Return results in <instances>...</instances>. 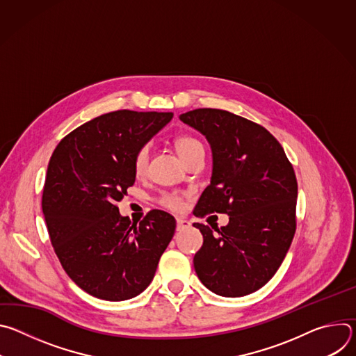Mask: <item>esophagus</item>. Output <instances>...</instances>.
Returning <instances> with one entry per match:
<instances>
[{"instance_id":"obj_1","label":"esophagus","mask_w":356,"mask_h":356,"mask_svg":"<svg viewBox=\"0 0 356 356\" xmlns=\"http://www.w3.org/2000/svg\"><path fill=\"white\" fill-rule=\"evenodd\" d=\"M176 224H177V231H181V229H186L190 227V222L186 220V218H176Z\"/></svg>"}]
</instances>
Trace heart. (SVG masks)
Segmentation results:
<instances>
[{
    "label": "heart",
    "instance_id": "1",
    "mask_svg": "<svg viewBox=\"0 0 356 356\" xmlns=\"http://www.w3.org/2000/svg\"><path fill=\"white\" fill-rule=\"evenodd\" d=\"M198 146H201V143L197 139L190 138V136H180L176 139V150L181 159L184 156H187L191 150H194ZM147 161H149V147L143 146L136 152V155L134 158V169L138 176L145 173ZM162 202H163V206H166L172 210H179L181 207V200L177 195H166V197H163Z\"/></svg>",
    "mask_w": 356,
    "mask_h": 356
}]
</instances>
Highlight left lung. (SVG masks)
<instances>
[{"instance_id": "left-lung-1", "label": "left lung", "mask_w": 356, "mask_h": 356, "mask_svg": "<svg viewBox=\"0 0 356 356\" xmlns=\"http://www.w3.org/2000/svg\"><path fill=\"white\" fill-rule=\"evenodd\" d=\"M179 118L206 136L213 154L210 186L194 214L229 217L225 227L214 232L193 224L204 238L194 255L195 273L218 296L250 294L275 276L294 236L293 166L277 139L249 120L214 108L193 110Z\"/></svg>"}]
</instances>
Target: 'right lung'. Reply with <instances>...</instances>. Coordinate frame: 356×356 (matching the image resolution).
I'll use <instances>...</instances> for the list:
<instances>
[{"mask_svg": "<svg viewBox=\"0 0 356 356\" xmlns=\"http://www.w3.org/2000/svg\"><path fill=\"white\" fill-rule=\"evenodd\" d=\"M173 113L121 110L65 136L49 161L42 210L50 242L67 276L107 301L140 294L154 280L176 220L152 210L136 224L117 202L135 183L134 158Z\"/></svg>", "mask_w": 356, "mask_h": 356, "instance_id": "right-lung-1", "label": "right lung"}]
</instances>
